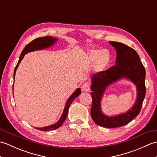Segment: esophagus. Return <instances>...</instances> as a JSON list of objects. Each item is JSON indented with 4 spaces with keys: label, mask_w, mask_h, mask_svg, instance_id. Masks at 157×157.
<instances>
[{
    "label": "esophagus",
    "mask_w": 157,
    "mask_h": 157,
    "mask_svg": "<svg viewBox=\"0 0 157 157\" xmlns=\"http://www.w3.org/2000/svg\"><path fill=\"white\" fill-rule=\"evenodd\" d=\"M90 89V85L89 83H84L82 86V90L83 92H89Z\"/></svg>",
    "instance_id": "obj_1"
}]
</instances>
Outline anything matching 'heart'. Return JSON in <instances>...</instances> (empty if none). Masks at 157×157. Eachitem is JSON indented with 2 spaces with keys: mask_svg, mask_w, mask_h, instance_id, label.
<instances>
[{
  "mask_svg": "<svg viewBox=\"0 0 157 157\" xmlns=\"http://www.w3.org/2000/svg\"><path fill=\"white\" fill-rule=\"evenodd\" d=\"M90 56L92 60L97 58V65L100 68H105L111 59V55L107 50H102L100 52L99 51H92L90 52Z\"/></svg>",
  "mask_w": 157,
  "mask_h": 157,
  "instance_id": "b5f03b06",
  "label": "heart"
}]
</instances>
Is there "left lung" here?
Returning a JSON list of instances; mask_svg holds the SVG:
<instances>
[{
	"instance_id": "8db88e82",
	"label": "left lung",
	"mask_w": 157,
	"mask_h": 157,
	"mask_svg": "<svg viewBox=\"0 0 157 157\" xmlns=\"http://www.w3.org/2000/svg\"><path fill=\"white\" fill-rule=\"evenodd\" d=\"M109 44L116 50V64L105 71H100L92 75L90 114L96 124L104 128H115L128 124L140 112L146 95V71L134 49L118 42L109 41ZM121 78H129L136 85L137 99L133 107L128 112L108 117L101 111L102 95L107 86Z\"/></svg>"
}]
</instances>
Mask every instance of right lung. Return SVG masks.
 <instances>
[{"instance_id":"add662e5","label":"right lung","mask_w":157,"mask_h":157,"mask_svg":"<svg viewBox=\"0 0 157 157\" xmlns=\"http://www.w3.org/2000/svg\"><path fill=\"white\" fill-rule=\"evenodd\" d=\"M56 40H57V38H54L51 37V36H45V37H41V38H36V39L34 40H32L31 42H29L28 44L26 45L25 47L23 48L21 55H20L19 61L15 68L14 75H13V78H14V79H15V75L16 73V70H17V69L20 62H21V61L23 58V56H24V55L25 54H27L28 52H29L38 51V50L44 49L46 48H48V47H50V46H51L53 44H55V42ZM80 94H81L80 88H78L73 93L72 95L70 96L69 99L67 100V102H66L65 106L64 108V110H63V113L61 117V118H60V119L56 123H55V124H52L51 125L44 127V128H36L37 129H39V130H41V131L46 132V131H50V130L56 129L59 128V127H61V125L63 123V122H64L65 120L66 119L67 116L68 110H69L70 105H71L72 102L74 101L75 98H76V97H78V96Z\"/></svg>"}]
</instances>
